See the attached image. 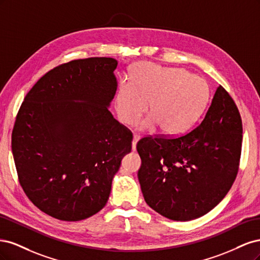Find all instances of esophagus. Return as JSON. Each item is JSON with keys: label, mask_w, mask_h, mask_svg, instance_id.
Segmentation results:
<instances>
[{"label": "esophagus", "mask_w": 260, "mask_h": 260, "mask_svg": "<svg viewBox=\"0 0 260 260\" xmlns=\"http://www.w3.org/2000/svg\"><path fill=\"white\" fill-rule=\"evenodd\" d=\"M140 139V136L137 135V133H135V136H133V141H132V151H136L137 149V142Z\"/></svg>", "instance_id": "1"}]
</instances>
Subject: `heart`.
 <instances>
[{"label":"heart","instance_id":"1","mask_svg":"<svg viewBox=\"0 0 260 260\" xmlns=\"http://www.w3.org/2000/svg\"><path fill=\"white\" fill-rule=\"evenodd\" d=\"M209 98L205 79L184 69L141 62L130 80H122L116 94V112L124 124H135L146 111L142 128L156 124L167 135L186 130L198 119Z\"/></svg>","mask_w":260,"mask_h":260}]
</instances>
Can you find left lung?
Wrapping results in <instances>:
<instances>
[{"label": "left lung", "mask_w": 260, "mask_h": 260, "mask_svg": "<svg viewBox=\"0 0 260 260\" xmlns=\"http://www.w3.org/2000/svg\"><path fill=\"white\" fill-rule=\"evenodd\" d=\"M239 108L219 85L202 121L180 136H147L137 144L138 178L147 205L188 221L210 211L238 176L243 139Z\"/></svg>", "instance_id": "8db88e82"}]
</instances>
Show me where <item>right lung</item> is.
I'll list each match as a JSON object with an SVG mask.
<instances>
[{"label": "right lung", "mask_w": 260, "mask_h": 260, "mask_svg": "<svg viewBox=\"0 0 260 260\" xmlns=\"http://www.w3.org/2000/svg\"><path fill=\"white\" fill-rule=\"evenodd\" d=\"M116 67L111 57L65 62L41 77L20 105L12 132L19 184L53 218L79 221L99 212L131 152L132 132L107 108Z\"/></svg>", "instance_id": "add662e5"}]
</instances>
